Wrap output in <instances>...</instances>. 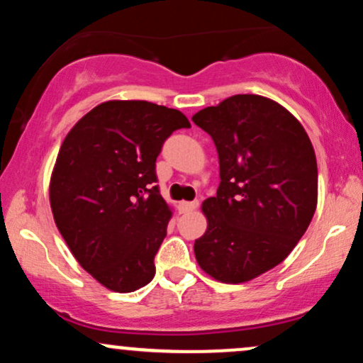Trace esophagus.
<instances>
[{
	"label": "esophagus",
	"mask_w": 363,
	"mask_h": 363,
	"mask_svg": "<svg viewBox=\"0 0 363 363\" xmlns=\"http://www.w3.org/2000/svg\"><path fill=\"white\" fill-rule=\"evenodd\" d=\"M198 206H199L198 199H196V201H181V203H179V208H181L182 213H186V211H193Z\"/></svg>",
	"instance_id": "34e87169"
}]
</instances>
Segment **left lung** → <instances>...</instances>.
Segmentation results:
<instances>
[{
    "label": "left lung",
    "mask_w": 363,
    "mask_h": 363,
    "mask_svg": "<svg viewBox=\"0 0 363 363\" xmlns=\"http://www.w3.org/2000/svg\"><path fill=\"white\" fill-rule=\"evenodd\" d=\"M218 152L220 186L203 201L199 268L245 283L280 264L318 206V162L306 129L268 97L240 94L193 116Z\"/></svg>",
    "instance_id": "8db88e82"
}]
</instances>
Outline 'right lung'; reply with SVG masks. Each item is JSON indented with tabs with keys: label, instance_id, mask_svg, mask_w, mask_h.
<instances>
[{
	"label": "right lung",
	"instance_id": "1",
	"mask_svg": "<svg viewBox=\"0 0 363 363\" xmlns=\"http://www.w3.org/2000/svg\"><path fill=\"white\" fill-rule=\"evenodd\" d=\"M181 128H191L181 111L107 101L62 141L49 182L54 222L82 268L112 291H135L155 277L153 257L172 218L155 162Z\"/></svg>",
	"mask_w": 363,
	"mask_h": 363
}]
</instances>
